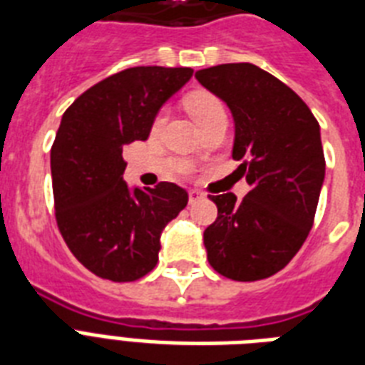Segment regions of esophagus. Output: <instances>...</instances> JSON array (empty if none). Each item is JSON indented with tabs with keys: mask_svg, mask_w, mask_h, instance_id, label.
Instances as JSON below:
<instances>
[{
	"mask_svg": "<svg viewBox=\"0 0 365 365\" xmlns=\"http://www.w3.org/2000/svg\"><path fill=\"white\" fill-rule=\"evenodd\" d=\"M201 197H203V194H201L200 190H190V192H188V201H190V203H196V201L201 200Z\"/></svg>",
	"mask_w": 365,
	"mask_h": 365,
	"instance_id": "obj_1",
	"label": "esophagus"
}]
</instances>
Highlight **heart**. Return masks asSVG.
<instances>
[{
	"instance_id": "heart-1",
	"label": "heart",
	"mask_w": 365,
	"mask_h": 365,
	"mask_svg": "<svg viewBox=\"0 0 365 365\" xmlns=\"http://www.w3.org/2000/svg\"><path fill=\"white\" fill-rule=\"evenodd\" d=\"M186 107L190 110V115L194 116V120L200 124L201 130H203L207 124L218 120V118H226L224 103L218 100L217 96L209 94V92H196V94L188 96V98H186ZM165 118H168V113H165V110H160L153 122L154 132H158L160 128L164 126Z\"/></svg>"
}]
</instances>
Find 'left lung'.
<instances>
[{
    "label": "left lung",
    "instance_id": "left-lung-1",
    "mask_svg": "<svg viewBox=\"0 0 365 365\" xmlns=\"http://www.w3.org/2000/svg\"><path fill=\"white\" fill-rule=\"evenodd\" d=\"M196 78L232 110V156L250 186L243 200L209 196L218 217L203 232L207 260L232 281L267 279L313 228L326 171L319 122L292 88L255 63L207 67Z\"/></svg>",
    "mask_w": 365,
    "mask_h": 365
}]
</instances>
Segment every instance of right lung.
<instances>
[{
	"label": "right lung",
	"mask_w": 365,
	"mask_h": 365,
	"mask_svg": "<svg viewBox=\"0 0 365 365\" xmlns=\"http://www.w3.org/2000/svg\"><path fill=\"white\" fill-rule=\"evenodd\" d=\"M190 67H130L69 105L51 148L58 230L101 279L137 281L158 264L160 235L188 203L185 188H130L122 148L145 141L160 107L190 81Z\"/></svg>",
	"instance_id": "right-lung-1"
}]
</instances>
